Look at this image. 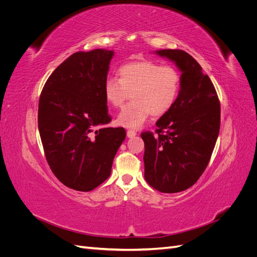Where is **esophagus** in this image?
<instances>
[{
	"mask_svg": "<svg viewBox=\"0 0 257 257\" xmlns=\"http://www.w3.org/2000/svg\"><path fill=\"white\" fill-rule=\"evenodd\" d=\"M126 135H127V137L132 138V137H134V136L137 135V132H135L134 130H128V131L126 132Z\"/></svg>",
	"mask_w": 257,
	"mask_h": 257,
	"instance_id": "34e87169",
	"label": "esophagus"
}]
</instances>
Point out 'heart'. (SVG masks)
<instances>
[{"label": "heart", "instance_id": "obj_1", "mask_svg": "<svg viewBox=\"0 0 257 257\" xmlns=\"http://www.w3.org/2000/svg\"><path fill=\"white\" fill-rule=\"evenodd\" d=\"M119 79L108 77L104 82L106 102L119 108L133 100L120 111L118 123L126 127H139L150 114L159 116L172 108L181 87V74L170 65L153 61L131 62L122 65Z\"/></svg>", "mask_w": 257, "mask_h": 257}]
</instances>
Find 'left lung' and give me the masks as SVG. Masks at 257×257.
I'll return each mask as SVG.
<instances>
[{"mask_svg": "<svg viewBox=\"0 0 257 257\" xmlns=\"http://www.w3.org/2000/svg\"><path fill=\"white\" fill-rule=\"evenodd\" d=\"M181 71L174 106L157 121L155 134L144 132L145 179L153 189L178 193L203 175L220 132L221 107L214 85L198 62L178 49L159 50Z\"/></svg>", "mask_w": 257, "mask_h": 257, "instance_id": "left-lung-1", "label": "left lung"}]
</instances>
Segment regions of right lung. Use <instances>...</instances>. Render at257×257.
Instances as JSON below:
<instances>
[{"mask_svg": "<svg viewBox=\"0 0 257 257\" xmlns=\"http://www.w3.org/2000/svg\"><path fill=\"white\" fill-rule=\"evenodd\" d=\"M113 51L75 52L46 81L38 104V130L46 160L59 181L89 192L110 176L125 139L123 127H95L111 121L104 95Z\"/></svg>", "mask_w": 257, "mask_h": 257, "instance_id": "right-lung-1", "label": "right lung"}]
</instances>
